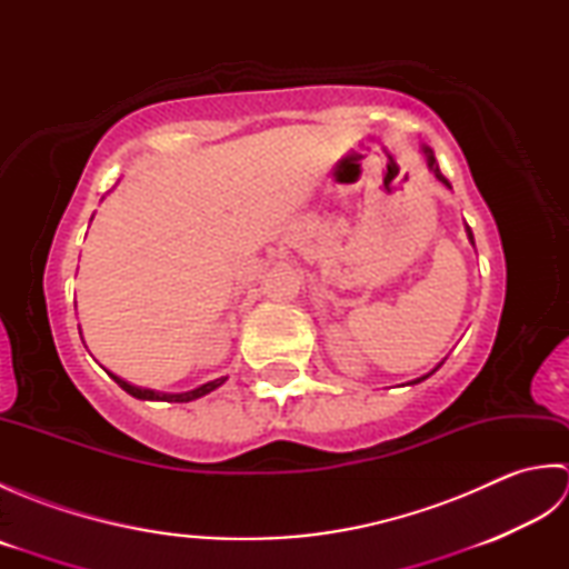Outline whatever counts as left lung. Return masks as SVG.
Here are the masks:
<instances>
[{"label":"left lung","instance_id":"8db88e82","mask_svg":"<svg viewBox=\"0 0 569 569\" xmlns=\"http://www.w3.org/2000/svg\"><path fill=\"white\" fill-rule=\"evenodd\" d=\"M422 153H426V159H428V168H430V171L435 173V178H438V180H442V183L447 186V188H452L450 183H447V178L440 173V166H438V161H435V156H432V149H428V147H422ZM467 237H469V241H471V244H475V237H471V229L467 227ZM442 367V361H440V365L438 367H435L430 373H426V377H420V379H416V381H410V383H420V381H426L428 377H432V373L435 371H438Z\"/></svg>","mask_w":569,"mask_h":569}]
</instances>
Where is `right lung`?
<instances>
[{
    "instance_id": "obj_1",
    "label": "right lung",
    "mask_w": 569,
    "mask_h": 569,
    "mask_svg": "<svg viewBox=\"0 0 569 569\" xmlns=\"http://www.w3.org/2000/svg\"><path fill=\"white\" fill-rule=\"evenodd\" d=\"M110 377H112L119 386H122V389H124L129 396L141 398V401H171V403H188V401H196V398H200V396H204V393L214 391L217 386H222V383L227 381V377H222V379H214V381L202 383V386H198V389L186 391V393H159V391H151V389H139V386H131V383H127L124 379L114 377V373H110Z\"/></svg>"
}]
</instances>
